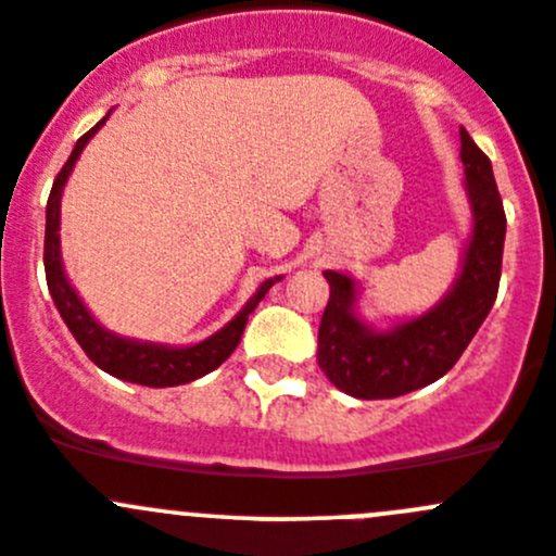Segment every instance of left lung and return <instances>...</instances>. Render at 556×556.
<instances>
[{
    "instance_id": "8db88e82",
    "label": "left lung",
    "mask_w": 556,
    "mask_h": 556,
    "mask_svg": "<svg viewBox=\"0 0 556 556\" xmlns=\"http://www.w3.org/2000/svg\"><path fill=\"white\" fill-rule=\"evenodd\" d=\"M460 160L466 167L463 187L471 206V237L455 283L432 308L389 328H375L358 314L361 283L325 269L330 298L319 323L317 361L344 394L391 400L435 383L457 364L493 308L507 231L502 195L491 160L466 129H460Z\"/></svg>"
}]
</instances>
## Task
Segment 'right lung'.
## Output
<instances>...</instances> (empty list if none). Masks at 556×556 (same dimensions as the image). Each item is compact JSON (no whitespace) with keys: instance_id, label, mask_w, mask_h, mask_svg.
<instances>
[{"instance_id":"right-lung-1","label":"right lung","mask_w":556,"mask_h":556,"mask_svg":"<svg viewBox=\"0 0 556 556\" xmlns=\"http://www.w3.org/2000/svg\"><path fill=\"white\" fill-rule=\"evenodd\" d=\"M106 118H110V115H106ZM106 118H101L88 135H81L79 140H76L68 162H65L63 170L54 178L52 195H49V203H46L43 267L49 294H52L60 317L68 325L74 339L79 341V348L85 350V355H88L99 369H104L106 375L126 380V383L151 386V389L192 383V380L203 378V375H208L212 369H217V366L237 350L239 339H242L244 323H248V314L256 308L258 300H262L275 283L281 281V275H275V278H267V281L258 283L253 298L239 308L237 317L228 325H223V328L217 330V333L208 336V339L198 341V344L170 348V344H156V341L126 339V336L106 330L104 325L88 312V305L81 303L76 289L71 287L68 275H65L63 267V256H60V201H63L65 181H68L71 170H74L76 160H79V154L85 151L88 140L106 124Z\"/></svg>"}]
</instances>
